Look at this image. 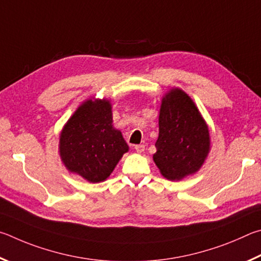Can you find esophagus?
Instances as JSON below:
<instances>
[{"mask_svg":"<svg viewBox=\"0 0 261 261\" xmlns=\"http://www.w3.org/2000/svg\"><path fill=\"white\" fill-rule=\"evenodd\" d=\"M144 149H145V147H144L143 144H136V145H135V150H136V152H139V153L143 152V151H144Z\"/></svg>","mask_w":261,"mask_h":261,"instance_id":"34e87169","label":"esophagus"}]
</instances>
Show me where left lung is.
<instances>
[{"label": "left lung", "mask_w": 261, "mask_h": 261, "mask_svg": "<svg viewBox=\"0 0 261 261\" xmlns=\"http://www.w3.org/2000/svg\"><path fill=\"white\" fill-rule=\"evenodd\" d=\"M156 148L153 161L168 180H181L197 172L207 156V126L181 89H172L163 98Z\"/></svg>", "instance_id": "8db88e82"}]
</instances>
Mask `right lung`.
<instances>
[{"mask_svg": "<svg viewBox=\"0 0 261 261\" xmlns=\"http://www.w3.org/2000/svg\"><path fill=\"white\" fill-rule=\"evenodd\" d=\"M59 151L67 170L93 184L104 181L128 151L121 132L112 126L109 100H87L66 122Z\"/></svg>", "mask_w": 261, "mask_h": 261, "instance_id": "add662e5", "label": "right lung"}]
</instances>
